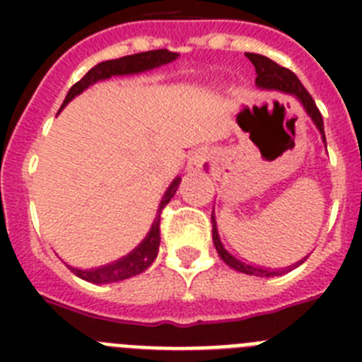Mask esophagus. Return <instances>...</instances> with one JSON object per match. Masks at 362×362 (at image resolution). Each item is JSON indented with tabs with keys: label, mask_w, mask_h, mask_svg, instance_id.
<instances>
[{
	"label": "esophagus",
	"mask_w": 362,
	"mask_h": 362,
	"mask_svg": "<svg viewBox=\"0 0 362 362\" xmlns=\"http://www.w3.org/2000/svg\"><path fill=\"white\" fill-rule=\"evenodd\" d=\"M203 161H204V156L203 153H194L190 158V161H188V170H199L201 166H203Z\"/></svg>",
	"instance_id": "1"
}]
</instances>
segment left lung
<instances>
[{
	"label": "left lung",
	"instance_id": "8db88e82",
	"mask_svg": "<svg viewBox=\"0 0 362 362\" xmlns=\"http://www.w3.org/2000/svg\"><path fill=\"white\" fill-rule=\"evenodd\" d=\"M246 57L250 59L252 65L255 66V72H257V78H255V83L259 86H263V88H276V90L281 92H286V94H293L297 99H299L303 107L306 108L308 112V116L312 117L313 123L317 124L319 132L322 134V139L326 143V137H325V127H322V116L321 112H319L317 105L313 101L312 95L308 94L303 83L297 79L296 74L292 70H288L286 66H281L279 63L272 62L270 57L267 56H261V54H250L246 52ZM212 239H214V245H216V250L219 254V257L228 264L230 268L233 270L243 272V274H248V276H257V277H274V276H279L283 272H288V270H264V268H257V267H252V264H246L239 259H235L233 255H230L228 252L223 248L219 241V233H217L216 228V219L212 217ZM303 263V261H300ZM299 263V264H300ZM292 270V268H290Z\"/></svg>",
	"mask_w": 362,
	"mask_h": 362
}]
</instances>
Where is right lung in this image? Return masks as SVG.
Listing matches in <instances>:
<instances>
[{
    "label": "right lung",
    "mask_w": 362,
    "mask_h": 362,
    "mask_svg": "<svg viewBox=\"0 0 362 362\" xmlns=\"http://www.w3.org/2000/svg\"><path fill=\"white\" fill-rule=\"evenodd\" d=\"M175 57H177V54L175 52H170V50H166V49H158V50H148V52L132 54V56H123V57H117V59H108V62L99 63V65H95L94 69L88 70V72H86L85 76L76 83V85H72V88H70L69 94H66L65 101H63L62 108L69 103L70 99L76 98L78 94H81L86 86H90L92 83L99 81V79H107L110 78V76H123V74H136V72H143V70L156 69V66L159 65L170 63L172 59H175ZM179 181H181V177H175L174 183L168 187L166 194L163 196L161 203H159L158 216H156V221H153L152 230H150V233L146 235L145 241L137 246L132 254L119 259V261H116V263L107 264V267H101V268H94V270H78V268L69 267L70 270H72L78 277H81V279L88 281V283H95V284L117 283V281L129 279V277H134L137 276V274L145 272L146 268L156 261V257H158L159 243H161V230H159V225H161V212L166 204L170 203L172 197H174L175 190H177L179 187Z\"/></svg>",
    "instance_id": "obj_1"
}]
</instances>
